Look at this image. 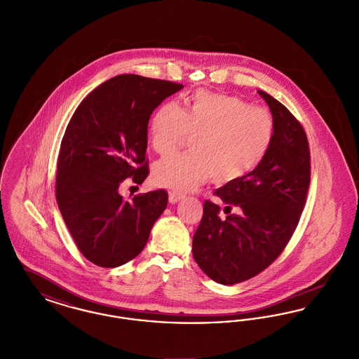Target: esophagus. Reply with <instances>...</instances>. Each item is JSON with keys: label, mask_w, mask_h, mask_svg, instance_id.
Listing matches in <instances>:
<instances>
[{"label": "esophagus", "mask_w": 359, "mask_h": 359, "mask_svg": "<svg viewBox=\"0 0 359 359\" xmlns=\"http://www.w3.org/2000/svg\"><path fill=\"white\" fill-rule=\"evenodd\" d=\"M183 194H180V192H176V191H173V192H170V203L172 205H175V203H177L180 199H183Z\"/></svg>", "instance_id": "34e87169"}]
</instances>
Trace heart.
<instances>
[{"label":"heart","mask_w":359,"mask_h":359,"mask_svg":"<svg viewBox=\"0 0 359 359\" xmlns=\"http://www.w3.org/2000/svg\"><path fill=\"white\" fill-rule=\"evenodd\" d=\"M149 135L161 156L194 135V151L172 154L154 168L158 186L186 191L210 176L229 183L255 171L273 144L274 120L268 110L237 97L198 91L184 110L177 103H163L151 120Z\"/></svg>","instance_id":"b5f03b06"}]
</instances>
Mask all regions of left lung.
Here are the masks:
<instances>
[{
    "label": "left lung",
    "mask_w": 359,
    "mask_h": 359,
    "mask_svg": "<svg viewBox=\"0 0 359 359\" xmlns=\"http://www.w3.org/2000/svg\"><path fill=\"white\" fill-rule=\"evenodd\" d=\"M274 120L273 144L256 170L214 194L226 207L205 201L192 239V255L211 280L246 281L283 253L299 223L311 182L307 135L290 110L258 90ZM234 208L236 213L231 210Z\"/></svg>",
    "instance_id": "left-lung-1"
}]
</instances>
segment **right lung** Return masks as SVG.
<instances>
[{
  "mask_svg": "<svg viewBox=\"0 0 359 359\" xmlns=\"http://www.w3.org/2000/svg\"><path fill=\"white\" fill-rule=\"evenodd\" d=\"M183 88L135 74L114 76L91 91L69 120L60 144L56 202L81 253L102 268L138 256L168 203L164 189L125 201L121 183L148 173V122L154 109Z\"/></svg>",
  "mask_w": 359,
  "mask_h": 359,
  "instance_id": "right-lung-1",
  "label": "right lung"
}]
</instances>
